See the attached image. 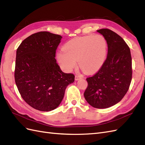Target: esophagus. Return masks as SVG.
Masks as SVG:
<instances>
[{"label":"esophagus","mask_w":145,"mask_h":145,"mask_svg":"<svg viewBox=\"0 0 145 145\" xmlns=\"http://www.w3.org/2000/svg\"><path fill=\"white\" fill-rule=\"evenodd\" d=\"M80 79H81V77L80 76H78V75H75V80L76 81H78Z\"/></svg>","instance_id":"34e87169"}]
</instances>
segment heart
Wrapping results in <instances>:
<instances>
[{
    "label": "heart",
    "instance_id": "obj_1",
    "mask_svg": "<svg viewBox=\"0 0 145 145\" xmlns=\"http://www.w3.org/2000/svg\"><path fill=\"white\" fill-rule=\"evenodd\" d=\"M108 52V43L102 35L78 37L67 41L59 52L57 59L62 69L69 72L79 65L85 72H98L104 64Z\"/></svg>",
    "mask_w": 145,
    "mask_h": 145
}]
</instances>
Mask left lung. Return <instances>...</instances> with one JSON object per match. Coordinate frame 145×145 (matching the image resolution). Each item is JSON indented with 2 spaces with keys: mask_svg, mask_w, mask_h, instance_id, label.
<instances>
[{
  "mask_svg": "<svg viewBox=\"0 0 145 145\" xmlns=\"http://www.w3.org/2000/svg\"><path fill=\"white\" fill-rule=\"evenodd\" d=\"M108 43V54L102 68L86 79L84 98L96 108H107L120 102L127 93L132 80L130 48L122 38L108 29L97 31Z\"/></svg>",
  "mask_w": 145,
  "mask_h": 145,
  "instance_id": "left-lung-1",
  "label": "left lung"
}]
</instances>
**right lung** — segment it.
Listing matches in <instances>:
<instances>
[{
	"label": "right lung",
	"mask_w": 145,
	"mask_h": 145,
	"mask_svg": "<svg viewBox=\"0 0 145 145\" xmlns=\"http://www.w3.org/2000/svg\"><path fill=\"white\" fill-rule=\"evenodd\" d=\"M62 37L49 32L28 37L16 50L14 79L24 101L42 111L60 105L66 88L75 81L72 73L63 72L55 59Z\"/></svg>",
	"instance_id": "add662e5"
}]
</instances>
